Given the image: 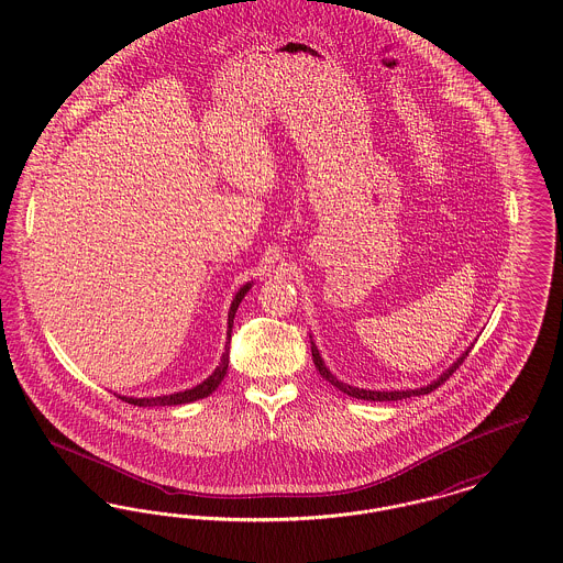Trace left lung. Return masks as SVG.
<instances>
[{
    "label": "left lung",
    "instance_id": "obj_1",
    "mask_svg": "<svg viewBox=\"0 0 563 563\" xmlns=\"http://www.w3.org/2000/svg\"><path fill=\"white\" fill-rule=\"evenodd\" d=\"M312 346V358H314V365H317V369H319V374L327 379V382H331L338 390H342V393H346L349 397H354V399H363V401H401V399H409V397H420V395H429L432 393L434 388H439L450 375L454 374L455 369L464 363V358L468 356V352L471 349L464 350L460 356H457V361L452 363V367H448L443 374L439 375L434 382H430L429 386H422V388H416V390H365V388H354V386H350V384H344L342 379H338L335 375L331 374L329 369H327V365H324V361L321 358V354H319V349H317V344L314 342H310Z\"/></svg>",
    "mask_w": 563,
    "mask_h": 563
}]
</instances>
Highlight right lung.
Segmentation results:
<instances>
[{
  "label": "right lung",
  "instance_id": "1",
  "mask_svg": "<svg viewBox=\"0 0 563 563\" xmlns=\"http://www.w3.org/2000/svg\"><path fill=\"white\" fill-rule=\"evenodd\" d=\"M251 289V283H246L244 287H241V291L234 297L232 306H230V312H228V344H225V352L221 356V363L217 365L213 374L209 375L202 384L184 390V393H175V395H164V397H152V399H134V397H120L122 401L131 402L136 407H154V405H184V402L198 401V399H205L213 393L214 388L221 384V379L228 374V363H230V338H232V324H234V317H236V310H239V303L242 301V297L246 295V291Z\"/></svg>",
  "mask_w": 563,
  "mask_h": 563
}]
</instances>
